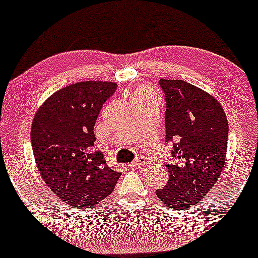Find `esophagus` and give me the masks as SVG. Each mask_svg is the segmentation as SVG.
<instances>
[{"label":"esophagus","mask_w":258,"mask_h":258,"mask_svg":"<svg viewBox=\"0 0 258 258\" xmlns=\"http://www.w3.org/2000/svg\"><path fill=\"white\" fill-rule=\"evenodd\" d=\"M146 164H148V160L145 159V158H143V157H141V158H138V159H136L135 160L133 164H132V166H145Z\"/></svg>","instance_id":"esophagus-1"}]
</instances>
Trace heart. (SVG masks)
<instances>
[{"instance_id": "obj_1", "label": "heart", "mask_w": 258, "mask_h": 258, "mask_svg": "<svg viewBox=\"0 0 258 258\" xmlns=\"http://www.w3.org/2000/svg\"><path fill=\"white\" fill-rule=\"evenodd\" d=\"M130 99H132L135 105L150 100H158V94L152 89H150L149 86H140L132 93Z\"/></svg>"}]
</instances>
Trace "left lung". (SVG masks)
<instances>
[{
	"label": "left lung",
	"instance_id": "obj_1",
	"mask_svg": "<svg viewBox=\"0 0 258 258\" xmlns=\"http://www.w3.org/2000/svg\"><path fill=\"white\" fill-rule=\"evenodd\" d=\"M165 93L166 142H173L169 180L157 197L168 208L184 210L202 201L225 165L228 122L215 97L181 79H160Z\"/></svg>",
	"mask_w": 258,
	"mask_h": 258
}]
</instances>
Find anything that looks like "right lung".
Masks as SVG:
<instances>
[{"label":"right lung","instance_id":"right-lung-1","mask_svg":"<svg viewBox=\"0 0 258 258\" xmlns=\"http://www.w3.org/2000/svg\"><path fill=\"white\" fill-rule=\"evenodd\" d=\"M112 82H79L51 94L38 109L31 142L39 173L64 203L86 209L113 192L121 173L94 151L93 128Z\"/></svg>","mask_w":258,"mask_h":258}]
</instances>
